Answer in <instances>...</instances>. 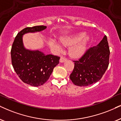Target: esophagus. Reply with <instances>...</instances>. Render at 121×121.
<instances>
[{
  "instance_id": "esophagus-1",
  "label": "esophagus",
  "mask_w": 121,
  "mask_h": 121,
  "mask_svg": "<svg viewBox=\"0 0 121 121\" xmlns=\"http://www.w3.org/2000/svg\"><path fill=\"white\" fill-rule=\"evenodd\" d=\"M66 61V59H65V58L64 57H61L60 58V62H61V63L64 62L65 61Z\"/></svg>"
}]
</instances>
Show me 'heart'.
<instances>
[{"label": "heart", "instance_id": "obj_1", "mask_svg": "<svg viewBox=\"0 0 121 121\" xmlns=\"http://www.w3.org/2000/svg\"><path fill=\"white\" fill-rule=\"evenodd\" d=\"M89 36L85 33L79 32L69 36L61 37L60 41L64 46H70L69 54L73 58H79L83 55L86 51ZM57 48H61V46L58 42H55Z\"/></svg>", "mask_w": 121, "mask_h": 121}]
</instances>
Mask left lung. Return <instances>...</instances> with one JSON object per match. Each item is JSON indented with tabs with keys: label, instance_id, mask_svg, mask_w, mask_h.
<instances>
[{
	"label": "left lung",
	"instance_id": "8db88e82",
	"mask_svg": "<svg viewBox=\"0 0 121 121\" xmlns=\"http://www.w3.org/2000/svg\"><path fill=\"white\" fill-rule=\"evenodd\" d=\"M109 47L107 38L104 36L97 46L88 49L83 56L74 62V68L70 75L74 84L86 86L102 78L109 65Z\"/></svg>",
	"mask_w": 121,
	"mask_h": 121
}]
</instances>
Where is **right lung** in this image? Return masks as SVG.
<instances>
[{
	"label": "right lung",
	"instance_id": "1",
	"mask_svg": "<svg viewBox=\"0 0 121 121\" xmlns=\"http://www.w3.org/2000/svg\"><path fill=\"white\" fill-rule=\"evenodd\" d=\"M46 26H37L24 28L15 38L11 49L12 64L19 78L33 86H41L49 79L53 68L59 63L60 57L45 55L39 50L26 49L23 42L26 33L41 32Z\"/></svg>",
	"mask_w": 121,
	"mask_h": 121
}]
</instances>
